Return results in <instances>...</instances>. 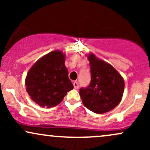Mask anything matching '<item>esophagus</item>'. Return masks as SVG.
<instances>
[{"label":"esophagus","mask_w":150,"mask_h":150,"mask_svg":"<svg viewBox=\"0 0 150 150\" xmlns=\"http://www.w3.org/2000/svg\"><path fill=\"white\" fill-rule=\"evenodd\" d=\"M73 86H74V88L75 89H77L79 88V85L76 81H75V82H73Z\"/></svg>","instance_id":"34e87169"}]
</instances>
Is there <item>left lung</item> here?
<instances>
[{"mask_svg":"<svg viewBox=\"0 0 150 150\" xmlns=\"http://www.w3.org/2000/svg\"><path fill=\"white\" fill-rule=\"evenodd\" d=\"M91 82L80 94L86 108L96 113H104L114 108L121 101L124 80L109 63L89 53Z\"/></svg>","mask_w":150,"mask_h":150,"instance_id":"1","label":"left lung"}]
</instances>
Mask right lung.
Listing matches in <instances>:
<instances>
[{
	"label": "right lung",
	"instance_id": "add662e5",
	"mask_svg": "<svg viewBox=\"0 0 150 150\" xmlns=\"http://www.w3.org/2000/svg\"><path fill=\"white\" fill-rule=\"evenodd\" d=\"M65 61V55L62 51H51L38 60L27 73L26 89L39 106L54 107L73 89Z\"/></svg>",
	"mask_w": 150,
	"mask_h": 150
}]
</instances>
